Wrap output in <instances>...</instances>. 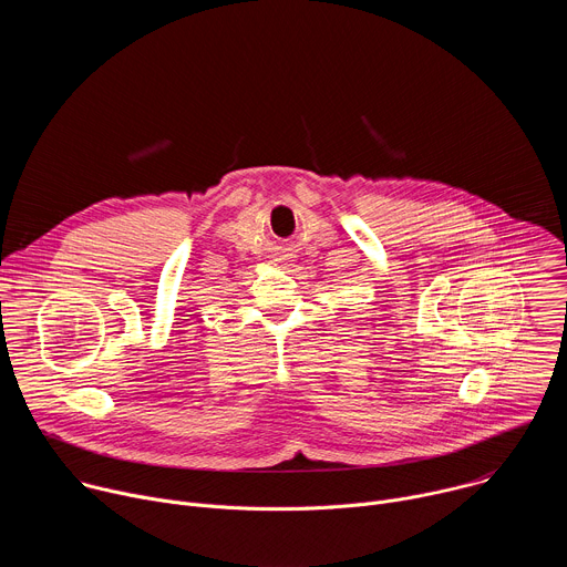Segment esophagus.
<instances>
[{"label":"esophagus","instance_id":"esophagus-1","mask_svg":"<svg viewBox=\"0 0 567 567\" xmlns=\"http://www.w3.org/2000/svg\"><path fill=\"white\" fill-rule=\"evenodd\" d=\"M280 260H282V262H285V260H289V258H280Z\"/></svg>","mask_w":567,"mask_h":567}]
</instances>
